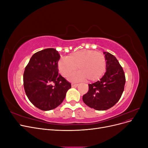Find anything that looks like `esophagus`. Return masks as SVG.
Listing matches in <instances>:
<instances>
[{
  "label": "esophagus",
  "instance_id": "esophagus-1",
  "mask_svg": "<svg viewBox=\"0 0 148 148\" xmlns=\"http://www.w3.org/2000/svg\"><path fill=\"white\" fill-rule=\"evenodd\" d=\"M78 86V84L77 83H71V86L72 87H77Z\"/></svg>",
  "mask_w": 148,
  "mask_h": 148
}]
</instances>
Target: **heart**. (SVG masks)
Here are the masks:
<instances>
[{
    "instance_id": "obj_1",
    "label": "heart",
    "mask_w": 148,
    "mask_h": 148,
    "mask_svg": "<svg viewBox=\"0 0 148 148\" xmlns=\"http://www.w3.org/2000/svg\"><path fill=\"white\" fill-rule=\"evenodd\" d=\"M106 65V57L102 53L83 49L71 53L65 59H60L57 66L64 77H68L77 67L79 71L71 77L73 81L86 78L89 82H96L104 74Z\"/></svg>"
}]
</instances>
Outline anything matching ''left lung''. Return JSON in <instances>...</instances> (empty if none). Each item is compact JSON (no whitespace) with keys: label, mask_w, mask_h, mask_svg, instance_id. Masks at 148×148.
<instances>
[{"label":"left lung","mask_w":148,"mask_h":148,"mask_svg":"<svg viewBox=\"0 0 148 148\" xmlns=\"http://www.w3.org/2000/svg\"><path fill=\"white\" fill-rule=\"evenodd\" d=\"M106 71L99 81L89 84V90L83 96L88 106L97 110H106L113 107L120 99L124 90L125 76L116 57L104 52Z\"/></svg>","instance_id":"obj_1"}]
</instances>
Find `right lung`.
Instances as JSON below:
<instances>
[{
  "mask_svg": "<svg viewBox=\"0 0 148 148\" xmlns=\"http://www.w3.org/2000/svg\"><path fill=\"white\" fill-rule=\"evenodd\" d=\"M60 57L55 49H45L35 53L25 67L23 85L26 95L34 106L42 110L56 108L71 88V83L58 72Z\"/></svg>",
  "mask_w": 148,
  "mask_h": 148,
  "instance_id": "right-lung-1",
  "label": "right lung"
}]
</instances>
